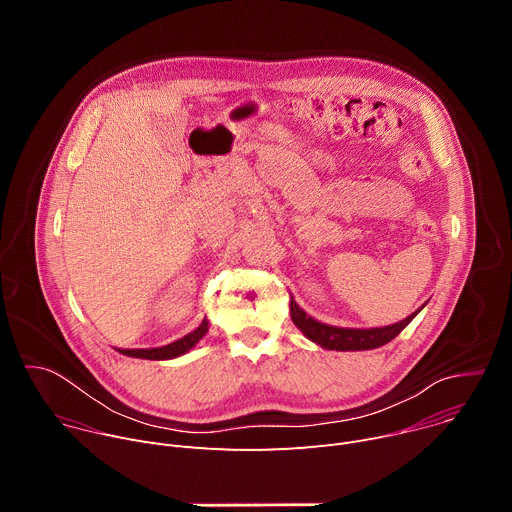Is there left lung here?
Wrapping results in <instances>:
<instances>
[{
  "label": "left lung",
  "instance_id": "left-lung-1",
  "mask_svg": "<svg viewBox=\"0 0 512 512\" xmlns=\"http://www.w3.org/2000/svg\"><path fill=\"white\" fill-rule=\"evenodd\" d=\"M289 312H291V320L294 324L316 344H320L322 348L328 350H371V348H379L383 344H387L389 340H393L413 318L415 314H411L409 318L393 324V326H383V328H369V330H356V328H336V326H328L322 324L314 318H310L298 304L296 300L291 298L289 302Z\"/></svg>",
  "mask_w": 512,
  "mask_h": 512
}]
</instances>
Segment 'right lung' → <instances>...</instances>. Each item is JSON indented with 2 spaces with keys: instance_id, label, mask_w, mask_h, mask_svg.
<instances>
[{
  "instance_id": "obj_1",
  "label": "right lung",
  "mask_w": 512,
  "mask_h": 512,
  "mask_svg": "<svg viewBox=\"0 0 512 512\" xmlns=\"http://www.w3.org/2000/svg\"><path fill=\"white\" fill-rule=\"evenodd\" d=\"M206 330H208V322H206V318L202 320V324L194 330V332H190V334H186L184 338H180V340H176V342H172V344H168V346H162V348H123V350H119V352H123V354H127V356H135V358H150V360H164V358H174V356H180V354H184V352H188L204 334H206Z\"/></svg>"
}]
</instances>
